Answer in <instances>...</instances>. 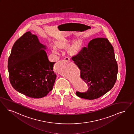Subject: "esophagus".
Here are the masks:
<instances>
[{"label": "esophagus", "mask_w": 134, "mask_h": 134, "mask_svg": "<svg viewBox=\"0 0 134 134\" xmlns=\"http://www.w3.org/2000/svg\"><path fill=\"white\" fill-rule=\"evenodd\" d=\"M64 59L65 60H66V61H69V60H70V59L69 57H65Z\"/></svg>", "instance_id": "esophagus-1"}]
</instances>
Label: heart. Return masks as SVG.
Segmentation results:
<instances>
[{
	"label": "heart",
	"mask_w": 134,
	"mask_h": 134,
	"mask_svg": "<svg viewBox=\"0 0 134 134\" xmlns=\"http://www.w3.org/2000/svg\"><path fill=\"white\" fill-rule=\"evenodd\" d=\"M57 46H58V47H61V46H62L61 44L59 43H57ZM53 51L54 52H57V49H56V48L55 47H53Z\"/></svg>",
	"instance_id": "b5f03b06"
}]
</instances>
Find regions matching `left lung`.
<instances>
[{"instance_id": "left-lung-1", "label": "left lung", "mask_w": 134, "mask_h": 134, "mask_svg": "<svg viewBox=\"0 0 134 134\" xmlns=\"http://www.w3.org/2000/svg\"><path fill=\"white\" fill-rule=\"evenodd\" d=\"M71 58L80 70L81 78L88 88L86 92L76 91L77 96L96 99L113 87L117 80L118 65L113 47L108 39H92Z\"/></svg>"}]
</instances>
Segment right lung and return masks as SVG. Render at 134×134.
<instances>
[{
    "label": "right lung",
    "instance_id": "obj_1",
    "mask_svg": "<svg viewBox=\"0 0 134 134\" xmlns=\"http://www.w3.org/2000/svg\"><path fill=\"white\" fill-rule=\"evenodd\" d=\"M37 37L26 32L16 40L8 60L9 78L13 88L33 98L46 96L53 89L56 75L55 62H50Z\"/></svg>",
    "mask_w": 134,
    "mask_h": 134
}]
</instances>
